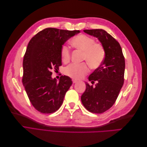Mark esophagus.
I'll return each instance as SVG.
<instances>
[{
    "instance_id": "esophagus-1",
    "label": "esophagus",
    "mask_w": 147,
    "mask_h": 147,
    "mask_svg": "<svg viewBox=\"0 0 147 147\" xmlns=\"http://www.w3.org/2000/svg\"><path fill=\"white\" fill-rule=\"evenodd\" d=\"M72 82H73L74 83H76L77 82H78V81L77 80H74V79L72 80Z\"/></svg>"
}]
</instances>
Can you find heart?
<instances>
[{
  "mask_svg": "<svg viewBox=\"0 0 147 147\" xmlns=\"http://www.w3.org/2000/svg\"><path fill=\"white\" fill-rule=\"evenodd\" d=\"M70 44L77 50L83 52V60L86 61L91 68L96 69L103 63L105 58V50L100 43H95V40L86 35H79L75 37ZM61 56L62 60L67 62L70 58V50L68 47L64 45L61 48ZM89 71L86 64H72L66 67L64 74L67 76L79 79L83 77Z\"/></svg>",
  "mask_w": 147,
  "mask_h": 147,
  "instance_id": "b5f03b06",
  "label": "heart"
}]
</instances>
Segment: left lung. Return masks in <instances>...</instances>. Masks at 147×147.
I'll return each mask as SVG.
<instances>
[{
  "instance_id": "obj_1",
  "label": "left lung",
  "mask_w": 147,
  "mask_h": 147,
  "mask_svg": "<svg viewBox=\"0 0 147 147\" xmlns=\"http://www.w3.org/2000/svg\"><path fill=\"white\" fill-rule=\"evenodd\" d=\"M96 37L105 50L103 63L88 77L95 87L86 82V90L81 100L89 112L102 113L112 107L124 83L125 61L119 43L105 30H83Z\"/></svg>"
}]
</instances>
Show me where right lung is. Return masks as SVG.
<instances>
[{"label": "right lung", "mask_w": 147, "mask_h": 147, "mask_svg": "<svg viewBox=\"0 0 147 147\" xmlns=\"http://www.w3.org/2000/svg\"><path fill=\"white\" fill-rule=\"evenodd\" d=\"M80 30L46 28L40 31L28 43L24 56L22 82L34 107L42 113L58 110L72 80L62 76L59 82L51 77L53 69L61 65V48L64 43Z\"/></svg>", "instance_id": "1"}]
</instances>
